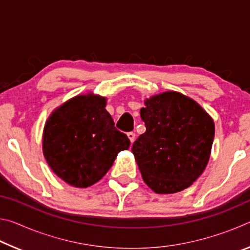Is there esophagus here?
<instances>
[{
  "label": "esophagus",
  "mask_w": 250,
  "mask_h": 250,
  "mask_svg": "<svg viewBox=\"0 0 250 250\" xmlns=\"http://www.w3.org/2000/svg\"><path fill=\"white\" fill-rule=\"evenodd\" d=\"M128 138L131 143H133V141L135 140V133L134 132H129L128 133Z\"/></svg>",
  "instance_id": "esophagus-1"
}]
</instances>
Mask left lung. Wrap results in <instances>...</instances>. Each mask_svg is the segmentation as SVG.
Segmentation results:
<instances>
[{"label":"left lung","mask_w":250,"mask_h":250,"mask_svg":"<svg viewBox=\"0 0 250 250\" xmlns=\"http://www.w3.org/2000/svg\"><path fill=\"white\" fill-rule=\"evenodd\" d=\"M146 132L132 153L143 181L159 194L183 191L205 170L214 140V122L200 104L175 91L146 100L140 110Z\"/></svg>","instance_id":"1"}]
</instances>
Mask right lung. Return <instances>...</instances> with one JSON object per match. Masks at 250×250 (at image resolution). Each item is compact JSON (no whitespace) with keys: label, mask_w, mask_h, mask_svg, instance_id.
Segmentation results:
<instances>
[{"label":"right lung","mask_w":250,"mask_h":250,"mask_svg":"<svg viewBox=\"0 0 250 250\" xmlns=\"http://www.w3.org/2000/svg\"><path fill=\"white\" fill-rule=\"evenodd\" d=\"M98 96H77L57 108L46 122L43 152L55 174L76 188L98 182L130 140L115 126Z\"/></svg>","instance_id":"right-lung-1"}]
</instances>
